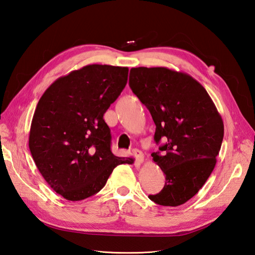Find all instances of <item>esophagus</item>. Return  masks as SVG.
<instances>
[{"instance_id": "1", "label": "esophagus", "mask_w": 255, "mask_h": 255, "mask_svg": "<svg viewBox=\"0 0 255 255\" xmlns=\"http://www.w3.org/2000/svg\"><path fill=\"white\" fill-rule=\"evenodd\" d=\"M133 154H134V156H135V158H136V160L138 161V163L141 164L142 161H143V153L140 150L134 149L133 150Z\"/></svg>"}]
</instances>
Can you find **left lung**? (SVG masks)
<instances>
[{
  "mask_svg": "<svg viewBox=\"0 0 255 255\" xmlns=\"http://www.w3.org/2000/svg\"><path fill=\"white\" fill-rule=\"evenodd\" d=\"M128 84L155 123L154 140H166L152 153L166 175L165 186L149 199L163 206L182 205L214 170L225 132L221 116L202 85L186 73L132 68Z\"/></svg>",
  "mask_w": 255,
  "mask_h": 255,
  "instance_id": "obj_1",
  "label": "left lung"
}]
</instances>
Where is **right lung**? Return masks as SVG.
<instances>
[{
    "mask_svg": "<svg viewBox=\"0 0 255 255\" xmlns=\"http://www.w3.org/2000/svg\"><path fill=\"white\" fill-rule=\"evenodd\" d=\"M128 74L127 67L85 66L57 79L37 104L29 150L45 182L69 201L96 195L115 167L134 163L114 155L103 119L126 87Z\"/></svg>",
    "mask_w": 255,
    "mask_h": 255,
    "instance_id": "add662e5",
    "label": "right lung"
}]
</instances>
